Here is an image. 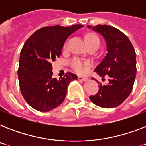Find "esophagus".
<instances>
[{"mask_svg": "<svg viewBox=\"0 0 146 146\" xmlns=\"http://www.w3.org/2000/svg\"><path fill=\"white\" fill-rule=\"evenodd\" d=\"M78 80H80V81H86L88 80V78L83 77V76H78Z\"/></svg>", "mask_w": 146, "mask_h": 146, "instance_id": "esophagus-1", "label": "esophagus"}]
</instances>
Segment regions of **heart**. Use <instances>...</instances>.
Returning a JSON list of instances; mask_svg holds the SVG:
<instances>
[{
	"label": "heart",
	"mask_w": 146,
	"mask_h": 146,
	"mask_svg": "<svg viewBox=\"0 0 146 146\" xmlns=\"http://www.w3.org/2000/svg\"><path fill=\"white\" fill-rule=\"evenodd\" d=\"M86 39L88 45L95 44V43H97V44H99L100 40L96 34H92V33L87 34L86 36ZM66 46H67V44L66 43V44H64V48H66ZM70 65L72 66V68L76 73H80V74H82V73L86 72L88 67L91 65V63L89 61H87V60H83L76 57V58H73L71 60Z\"/></svg>",
	"instance_id": "1"
}]
</instances>
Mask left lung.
<instances>
[{"instance_id": "1", "label": "left lung", "mask_w": 146, "mask_h": 146, "mask_svg": "<svg viewBox=\"0 0 146 146\" xmlns=\"http://www.w3.org/2000/svg\"><path fill=\"white\" fill-rule=\"evenodd\" d=\"M104 37L107 45V54L95 72L108 83L98 82V92L89 98L92 103L104 108L119 106L129 96L133 87L136 74V56L134 48L125 34L117 29L108 25L88 26Z\"/></svg>"}]
</instances>
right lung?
Listing matches in <instances>:
<instances>
[{
  "instance_id": "obj_1",
  "label": "right lung",
  "mask_w": 146,
  "mask_h": 146,
  "mask_svg": "<svg viewBox=\"0 0 146 146\" xmlns=\"http://www.w3.org/2000/svg\"><path fill=\"white\" fill-rule=\"evenodd\" d=\"M82 27L80 24L45 26L25 42L19 56V88L24 99L35 110L48 112L56 108L64 102L70 82L77 80L72 73L59 80L53 78L51 63L60 57L66 38Z\"/></svg>"
}]
</instances>
